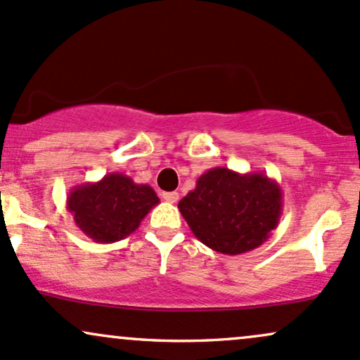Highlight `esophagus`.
<instances>
[{"mask_svg": "<svg viewBox=\"0 0 360 360\" xmlns=\"http://www.w3.org/2000/svg\"><path fill=\"white\" fill-rule=\"evenodd\" d=\"M161 197L167 202H169V204H175V202L179 200V192H163Z\"/></svg>", "mask_w": 360, "mask_h": 360, "instance_id": "34e87169", "label": "esophagus"}]
</instances>
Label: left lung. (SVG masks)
Masks as SVG:
<instances>
[{
  "mask_svg": "<svg viewBox=\"0 0 360 360\" xmlns=\"http://www.w3.org/2000/svg\"><path fill=\"white\" fill-rule=\"evenodd\" d=\"M179 209L200 243L224 255H240L258 248L277 228L282 188L264 172L216 167L199 176Z\"/></svg>",
  "mask_w": 360,
  "mask_h": 360,
  "instance_id": "left-lung-1",
  "label": "left lung"
}]
</instances>
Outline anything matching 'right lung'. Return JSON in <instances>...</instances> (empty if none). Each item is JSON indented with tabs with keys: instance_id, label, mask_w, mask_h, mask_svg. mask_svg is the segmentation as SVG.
<instances>
[{
	"instance_id": "obj_1",
	"label": "right lung",
	"mask_w": 360,
	"mask_h": 360,
	"mask_svg": "<svg viewBox=\"0 0 360 360\" xmlns=\"http://www.w3.org/2000/svg\"><path fill=\"white\" fill-rule=\"evenodd\" d=\"M160 204L153 187L136 184L122 173H108L98 181L72 187L66 199L75 224L95 243H115L139 228Z\"/></svg>"
}]
</instances>
